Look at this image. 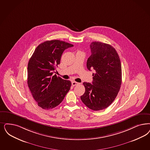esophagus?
Instances as JSON below:
<instances>
[{"label": "esophagus", "instance_id": "esophagus-1", "mask_svg": "<svg viewBox=\"0 0 150 150\" xmlns=\"http://www.w3.org/2000/svg\"><path fill=\"white\" fill-rule=\"evenodd\" d=\"M72 86H76V85H78L79 84V83H77V82H75V81H72Z\"/></svg>", "mask_w": 150, "mask_h": 150}]
</instances>
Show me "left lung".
<instances>
[{"instance_id":"1","label":"left lung","mask_w":150,"mask_h":150,"mask_svg":"<svg viewBox=\"0 0 150 150\" xmlns=\"http://www.w3.org/2000/svg\"><path fill=\"white\" fill-rule=\"evenodd\" d=\"M91 54L86 66L93 69V84L83 83L85 93L81 100L89 109L99 111L107 108L116 98L122 82L121 64L119 55L111 45L98 41L91 43Z\"/></svg>"}]
</instances>
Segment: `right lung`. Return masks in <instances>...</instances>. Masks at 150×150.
I'll return each mask as SVG.
<instances>
[{
	"instance_id": "1",
	"label": "right lung",
	"mask_w": 150,
	"mask_h": 150,
	"mask_svg": "<svg viewBox=\"0 0 150 150\" xmlns=\"http://www.w3.org/2000/svg\"><path fill=\"white\" fill-rule=\"evenodd\" d=\"M74 45L59 40L46 41L36 47L28 65V85L39 107L45 110L61 103L71 86L69 80L53 75L64 51Z\"/></svg>"
}]
</instances>
